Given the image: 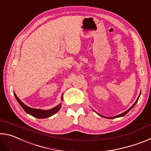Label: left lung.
<instances>
[{"instance_id": "left-lung-1", "label": "left lung", "mask_w": 151, "mask_h": 151, "mask_svg": "<svg viewBox=\"0 0 151 151\" xmlns=\"http://www.w3.org/2000/svg\"><path fill=\"white\" fill-rule=\"evenodd\" d=\"M139 96H140V95H139ZM139 96L138 97V99H137V101H135V103L132 104V106L131 107V108H130L129 109H128L127 111H125L124 112H123V113H122V114H119V115H117V116H113V117H109V118H107V119H115V118H117V117H121V116H124L125 114H126L127 112H129L130 111H131V109L132 108V107H133L135 104H137V101H138V100H139ZM99 115H100V114H99ZM101 116H101V115H100ZM103 117H104V116H103Z\"/></svg>"}]
</instances>
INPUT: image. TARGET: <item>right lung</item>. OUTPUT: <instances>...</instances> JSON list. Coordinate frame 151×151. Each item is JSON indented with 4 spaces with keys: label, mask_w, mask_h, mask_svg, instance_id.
Masks as SVG:
<instances>
[{
    "label": "right lung",
    "mask_w": 151,
    "mask_h": 151,
    "mask_svg": "<svg viewBox=\"0 0 151 151\" xmlns=\"http://www.w3.org/2000/svg\"><path fill=\"white\" fill-rule=\"evenodd\" d=\"M14 96L17 101L19 102V103L20 104V105L22 106V108L24 109V111L27 112V113L30 114V115L36 117L37 119H45V118H48V117H50V116L55 114L56 112H57L59 109H60L61 104H59V105L57 106L55 108H53L50 110H48V111H43V110H40V109H32L30 108V107L27 106V105L22 103V102L20 100V99L18 98V96L16 95V94L14 93Z\"/></svg>",
    "instance_id": "obj_1"
}]
</instances>
